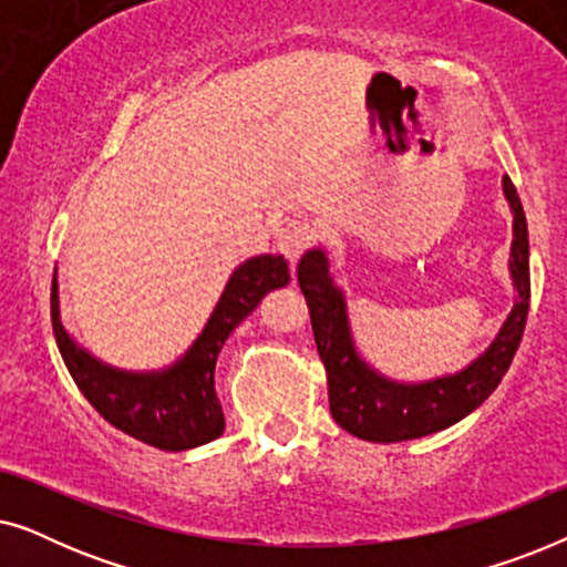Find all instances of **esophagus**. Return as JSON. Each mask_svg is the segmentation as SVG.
<instances>
[{
    "label": "esophagus",
    "mask_w": 567,
    "mask_h": 567,
    "mask_svg": "<svg viewBox=\"0 0 567 567\" xmlns=\"http://www.w3.org/2000/svg\"><path fill=\"white\" fill-rule=\"evenodd\" d=\"M315 235H317V231H315L312 224L293 219V221L286 224L281 237H278V250H281L291 262H297L301 258V252H305L307 247L312 245Z\"/></svg>",
    "instance_id": "34e87169"
}]
</instances>
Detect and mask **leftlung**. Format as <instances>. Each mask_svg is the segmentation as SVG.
Masks as SVG:
<instances>
[{"label":"left lung","mask_w":567,"mask_h":567,"mask_svg":"<svg viewBox=\"0 0 567 567\" xmlns=\"http://www.w3.org/2000/svg\"><path fill=\"white\" fill-rule=\"evenodd\" d=\"M503 196L514 214L508 270L516 299L491 346L460 371L441 377L405 382L382 374L374 363L363 359L355 346L351 317L343 286L330 270V255L324 247H312L301 255L297 276L301 293L309 305L317 351L328 369L330 413L340 429L363 441L394 444L429 436L460 423L472 410L491 398L506 374L529 312V231L518 193L508 175H503Z\"/></svg>","instance_id":"obj_1"}]
</instances>
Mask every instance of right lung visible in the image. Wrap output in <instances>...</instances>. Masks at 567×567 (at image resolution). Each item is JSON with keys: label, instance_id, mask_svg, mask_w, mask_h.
<instances>
[{"label": "right lung", "instance_id": "add662e5", "mask_svg": "<svg viewBox=\"0 0 567 567\" xmlns=\"http://www.w3.org/2000/svg\"><path fill=\"white\" fill-rule=\"evenodd\" d=\"M291 281L284 255H255L231 270L212 317L198 338L162 369L131 371L105 363L74 340L61 322L59 278L51 281V322L61 359L92 408L115 429L144 444L185 452L224 433V413L216 398L214 369L221 346L262 297Z\"/></svg>", "mask_w": 567, "mask_h": 567}]
</instances>
